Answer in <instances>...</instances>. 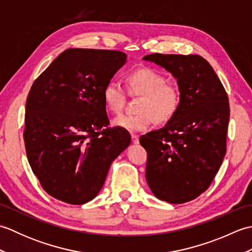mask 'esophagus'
<instances>
[{"label": "esophagus", "instance_id": "34e87169", "mask_svg": "<svg viewBox=\"0 0 252 252\" xmlns=\"http://www.w3.org/2000/svg\"><path fill=\"white\" fill-rule=\"evenodd\" d=\"M131 140L133 144H138L140 143V140H138V136L136 134H131Z\"/></svg>", "mask_w": 252, "mask_h": 252}]
</instances>
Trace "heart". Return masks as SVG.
Listing matches in <instances>:
<instances>
[{"label":"heart","instance_id":"heart-1","mask_svg":"<svg viewBox=\"0 0 252 252\" xmlns=\"http://www.w3.org/2000/svg\"><path fill=\"white\" fill-rule=\"evenodd\" d=\"M126 87L133 96H142L136 115H125L112 121L115 126L130 132H141L154 125L170 121L179 110L181 93L176 85L167 82V77L155 68L142 67L126 76ZM106 110L120 115L126 103V92L120 83L110 81L103 90Z\"/></svg>","mask_w":252,"mask_h":252}]
</instances>
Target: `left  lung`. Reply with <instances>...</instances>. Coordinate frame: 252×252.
<instances>
[{"instance_id": "8db88e82", "label": "left lung", "mask_w": 252, "mask_h": 252, "mask_svg": "<svg viewBox=\"0 0 252 252\" xmlns=\"http://www.w3.org/2000/svg\"><path fill=\"white\" fill-rule=\"evenodd\" d=\"M144 61L172 73L181 93L175 116L140 138L146 181L158 199L184 203L208 189L226 153L229 103L225 89L199 55L151 54Z\"/></svg>"}]
</instances>
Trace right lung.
<instances>
[{
	"instance_id": "1",
	"label": "right lung",
	"mask_w": 252,
	"mask_h": 252,
	"mask_svg": "<svg viewBox=\"0 0 252 252\" xmlns=\"http://www.w3.org/2000/svg\"><path fill=\"white\" fill-rule=\"evenodd\" d=\"M119 51L68 49L32 84L26 103L27 158L43 189L83 205L97 196L129 132L108 127L103 90L125 65Z\"/></svg>"
}]
</instances>
